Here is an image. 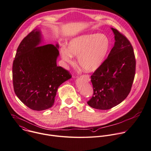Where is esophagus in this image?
<instances>
[{"label":"esophagus","instance_id":"1","mask_svg":"<svg viewBox=\"0 0 151 151\" xmlns=\"http://www.w3.org/2000/svg\"><path fill=\"white\" fill-rule=\"evenodd\" d=\"M85 80H86L87 81H90V79H89V76L88 75H83L82 76Z\"/></svg>","mask_w":151,"mask_h":151}]
</instances>
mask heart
Returning <instances> with one entry per match:
<instances>
[{
	"mask_svg": "<svg viewBox=\"0 0 151 151\" xmlns=\"http://www.w3.org/2000/svg\"><path fill=\"white\" fill-rule=\"evenodd\" d=\"M110 48V41L104 34H91L78 36L68 43V49L60 50L63 60L73 63V56H78L81 68L86 72L96 70L105 61Z\"/></svg>",
	"mask_w": 151,
	"mask_h": 151,
	"instance_id": "b5f03b06",
	"label": "heart"
}]
</instances>
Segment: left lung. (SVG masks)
<instances>
[{"label": "left lung", "instance_id": "obj_1", "mask_svg": "<svg viewBox=\"0 0 151 151\" xmlns=\"http://www.w3.org/2000/svg\"><path fill=\"white\" fill-rule=\"evenodd\" d=\"M114 45L103 64L91 78L93 96L88 104L92 108L110 109L126 98L130 92L135 75L136 60L132 44L117 29Z\"/></svg>", "mask_w": 151, "mask_h": 151}]
</instances>
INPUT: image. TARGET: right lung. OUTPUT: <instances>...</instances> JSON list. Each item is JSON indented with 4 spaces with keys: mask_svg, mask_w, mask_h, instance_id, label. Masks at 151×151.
Returning a JSON list of instances; mask_svg holds the SVG:
<instances>
[{
    "mask_svg": "<svg viewBox=\"0 0 151 151\" xmlns=\"http://www.w3.org/2000/svg\"><path fill=\"white\" fill-rule=\"evenodd\" d=\"M41 40L38 29L25 37L17 48L12 66L15 94L35 111L51 108L58 88L72 77L68 70L57 66L59 44L40 45Z\"/></svg>",
    "mask_w": 151,
    "mask_h": 151,
    "instance_id": "1",
    "label": "right lung"
}]
</instances>
